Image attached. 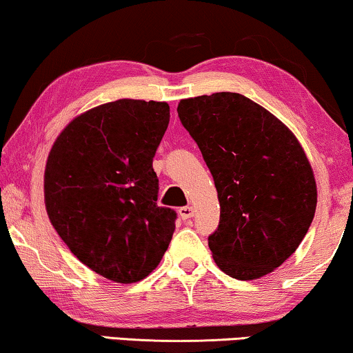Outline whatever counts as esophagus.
<instances>
[{"label":"esophagus","instance_id":"obj_1","mask_svg":"<svg viewBox=\"0 0 353 353\" xmlns=\"http://www.w3.org/2000/svg\"><path fill=\"white\" fill-rule=\"evenodd\" d=\"M178 214L183 220H190L191 216H194V209H192L191 205H186V207H181L180 210H178Z\"/></svg>","mask_w":353,"mask_h":353}]
</instances>
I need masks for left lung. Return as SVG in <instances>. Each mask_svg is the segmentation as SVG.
<instances>
[{
    "label": "left lung",
    "mask_w": 353,
    "mask_h": 353,
    "mask_svg": "<svg viewBox=\"0 0 353 353\" xmlns=\"http://www.w3.org/2000/svg\"><path fill=\"white\" fill-rule=\"evenodd\" d=\"M178 117L214 176L220 223L209 236L216 267L249 281L283 265L305 238L316 181L291 130L239 93L181 99Z\"/></svg>",
    "instance_id": "1"
}]
</instances>
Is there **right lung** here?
<instances>
[{"mask_svg": "<svg viewBox=\"0 0 353 353\" xmlns=\"http://www.w3.org/2000/svg\"><path fill=\"white\" fill-rule=\"evenodd\" d=\"M170 122L163 101L117 99L77 115L45 168V205L70 252L114 283H138L161 263L175 210L157 205L152 157Z\"/></svg>", "mask_w": 353, "mask_h": 353, "instance_id": "right-lung-1", "label": "right lung"}]
</instances>
